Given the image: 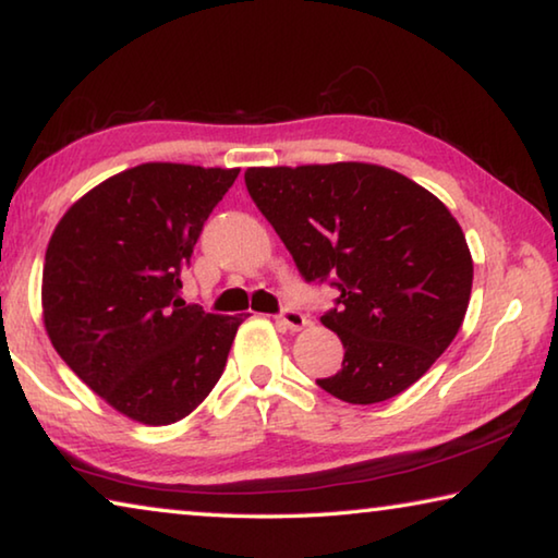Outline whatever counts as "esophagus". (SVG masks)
<instances>
[{
	"label": "esophagus",
	"mask_w": 558,
	"mask_h": 558,
	"mask_svg": "<svg viewBox=\"0 0 558 558\" xmlns=\"http://www.w3.org/2000/svg\"><path fill=\"white\" fill-rule=\"evenodd\" d=\"M280 323L286 325L288 329H292V332H300V329H305L310 323H307V317L302 315V313H298V310H292V307H286L280 313Z\"/></svg>",
	"instance_id": "1"
}]
</instances>
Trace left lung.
I'll use <instances>...</instances> for the list:
<instances>
[{"instance_id": "1", "label": "left lung", "mask_w": 558, "mask_h": 558, "mask_svg": "<svg viewBox=\"0 0 558 558\" xmlns=\"http://www.w3.org/2000/svg\"><path fill=\"white\" fill-rule=\"evenodd\" d=\"M245 186L305 280L337 278V307L319 323L342 339L344 359L317 384L369 405L418 381L456 339L472 290L448 206L369 162L248 167Z\"/></svg>"}]
</instances>
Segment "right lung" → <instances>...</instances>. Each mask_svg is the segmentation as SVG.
<instances>
[{"label":"right lung","instance_id":"1","mask_svg":"<svg viewBox=\"0 0 558 558\" xmlns=\"http://www.w3.org/2000/svg\"><path fill=\"white\" fill-rule=\"evenodd\" d=\"M241 169L145 162L69 206L44 258V327L75 376L130 421L169 426L221 379L243 317L179 298L214 206Z\"/></svg>","mask_w":558,"mask_h":558}]
</instances>
